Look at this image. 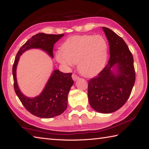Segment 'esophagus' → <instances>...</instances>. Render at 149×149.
Wrapping results in <instances>:
<instances>
[{"label":"esophagus","instance_id":"1","mask_svg":"<svg viewBox=\"0 0 149 149\" xmlns=\"http://www.w3.org/2000/svg\"><path fill=\"white\" fill-rule=\"evenodd\" d=\"M72 80H73L74 81H77L78 79V78H79V77H78V76L77 74H72Z\"/></svg>","mask_w":149,"mask_h":149}]
</instances>
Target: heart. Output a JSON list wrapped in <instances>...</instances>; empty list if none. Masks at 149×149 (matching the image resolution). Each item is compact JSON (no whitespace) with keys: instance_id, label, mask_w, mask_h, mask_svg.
Masks as SVG:
<instances>
[{"instance_id":"b5f03b06","label":"heart","mask_w":149,"mask_h":149,"mask_svg":"<svg viewBox=\"0 0 149 149\" xmlns=\"http://www.w3.org/2000/svg\"><path fill=\"white\" fill-rule=\"evenodd\" d=\"M61 49L55 52L59 63L68 66L78 63L80 74L90 77L99 73L104 67L108 45L100 35L75 36L67 39Z\"/></svg>"}]
</instances>
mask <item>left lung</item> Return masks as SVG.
Returning a JSON list of instances; mask_svg holds the SVG:
<instances>
[{
    "instance_id": "1",
    "label": "left lung",
    "mask_w": 149,
    "mask_h": 149,
    "mask_svg": "<svg viewBox=\"0 0 149 149\" xmlns=\"http://www.w3.org/2000/svg\"><path fill=\"white\" fill-rule=\"evenodd\" d=\"M102 29L108 40L110 57L98 76L89 80L88 93L93 109L109 113L118 110L127 101L136 74L132 54L125 41L108 28Z\"/></svg>"
}]
</instances>
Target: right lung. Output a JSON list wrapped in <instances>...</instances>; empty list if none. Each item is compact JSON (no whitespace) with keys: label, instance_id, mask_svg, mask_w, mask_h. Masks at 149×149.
<instances>
[{"label":"right lung","instance_id":"obj_1","mask_svg":"<svg viewBox=\"0 0 149 149\" xmlns=\"http://www.w3.org/2000/svg\"><path fill=\"white\" fill-rule=\"evenodd\" d=\"M64 36L62 34H46L39 33L33 36L20 49L14 61L12 73L14 82V89L17 95L30 113L41 118H52L63 113L67 107V97L74 81L71 73H63L59 70L52 72L45 87L40 95L30 98L22 93L18 86L16 77L17 63L23 52L31 49H40L46 52L53 58L54 45Z\"/></svg>","mask_w":149,"mask_h":149}]
</instances>
